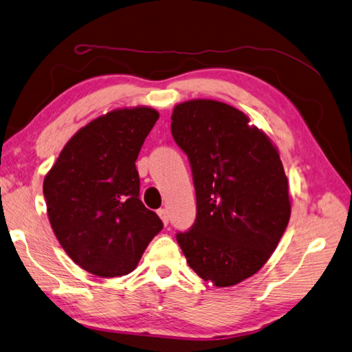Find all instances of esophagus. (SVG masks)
<instances>
[{
  "label": "esophagus",
  "instance_id": "esophagus-1",
  "mask_svg": "<svg viewBox=\"0 0 352 352\" xmlns=\"http://www.w3.org/2000/svg\"><path fill=\"white\" fill-rule=\"evenodd\" d=\"M157 213H159L160 219L163 221L164 226H168V222H169V213H168L166 208H159V210H157Z\"/></svg>",
  "mask_w": 352,
  "mask_h": 352
}]
</instances>
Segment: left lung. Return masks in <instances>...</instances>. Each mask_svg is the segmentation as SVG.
<instances>
[{"label": "left lung", "mask_w": 352, "mask_h": 352, "mask_svg": "<svg viewBox=\"0 0 352 352\" xmlns=\"http://www.w3.org/2000/svg\"><path fill=\"white\" fill-rule=\"evenodd\" d=\"M170 119L197 195V219L177 233V242L204 281L234 286L266 263L289 223L280 154L243 111L226 102L186 101Z\"/></svg>", "instance_id": "left-lung-1"}]
</instances>
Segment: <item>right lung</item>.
Here are the masks:
<instances>
[{
    "label": "right lung",
    "instance_id": "add662e5",
    "mask_svg": "<svg viewBox=\"0 0 352 352\" xmlns=\"http://www.w3.org/2000/svg\"><path fill=\"white\" fill-rule=\"evenodd\" d=\"M159 113L109 111L69 139L43 180L52 231L66 254L94 275L136 269L163 222L139 199L136 160Z\"/></svg>",
    "mask_w": 352,
    "mask_h": 352
}]
</instances>
